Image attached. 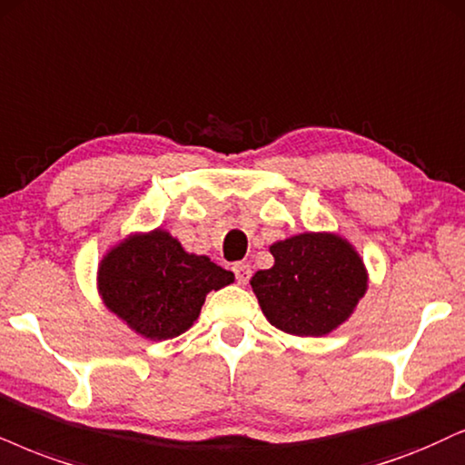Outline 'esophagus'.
Wrapping results in <instances>:
<instances>
[{
	"instance_id": "1",
	"label": "esophagus",
	"mask_w": 465,
	"mask_h": 465,
	"mask_svg": "<svg viewBox=\"0 0 465 465\" xmlns=\"http://www.w3.org/2000/svg\"><path fill=\"white\" fill-rule=\"evenodd\" d=\"M234 272V278H237L239 284H248V280L252 276V267L248 265V262H237V265L232 267Z\"/></svg>"
}]
</instances>
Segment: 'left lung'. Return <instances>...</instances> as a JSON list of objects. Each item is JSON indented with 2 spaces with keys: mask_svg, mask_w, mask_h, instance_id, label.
Returning a JSON list of instances; mask_svg holds the SVG:
<instances>
[{
  "mask_svg": "<svg viewBox=\"0 0 465 465\" xmlns=\"http://www.w3.org/2000/svg\"><path fill=\"white\" fill-rule=\"evenodd\" d=\"M269 250L276 265L256 272L252 289L278 330L297 336L328 334L364 295L362 261L341 237L306 232Z\"/></svg>",
  "mask_w": 465,
  "mask_h": 465,
  "instance_id": "1",
  "label": "left lung"
}]
</instances>
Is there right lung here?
I'll use <instances>...</instances> for the list:
<instances>
[{
    "label": "right lung",
    "instance_id": "1",
    "mask_svg": "<svg viewBox=\"0 0 465 465\" xmlns=\"http://www.w3.org/2000/svg\"><path fill=\"white\" fill-rule=\"evenodd\" d=\"M232 280L231 272L206 256L187 254L163 231L120 243L99 269L107 308L153 341L183 334L198 319L206 293Z\"/></svg>",
    "mask_w": 465,
    "mask_h": 465
}]
</instances>
